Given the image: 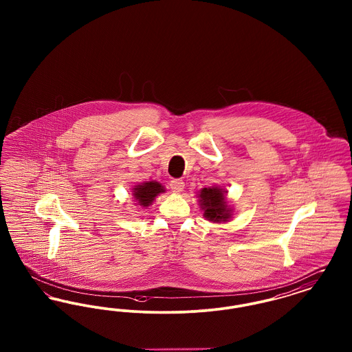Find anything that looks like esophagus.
Segmentation results:
<instances>
[{
	"label": "esophagus",
	"mask_w": 352,
	"mask_h": 352,
	"mask_svg": "<svg viewBox=\"0 0 352 352\" xmlns=\"http://www.w3.org/2000/svg\"><path fill=\"white\" fill-rule=\"evenodd\" d=\"M170 187H171V190L174 191V192H181L182 190L184 188V182L182 179H173V181H170Z\"/></svg>",
	"instance_id": "esophagus-1"
}]
</instances>
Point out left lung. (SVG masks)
I'll list each match as a JSON object with an SVG mask.
<instances>
[{
    "label": "left lung",
    "instance_id": "1",
    "mask_svg": "<svg viewBox=\"0 0 352 352\" xmlns=\"http://www.w3.org/2000/svg\"><path fill=\"white\" fill-rule=\"evenodd\" d=\"M201 208L204 210V217L211 221H227L231 217V210L227 208L224 199V192L219 187H206L199 194Z\"/></svg>",
    "mask_w": 352,
    "mask_h": 352
}]
</instances>
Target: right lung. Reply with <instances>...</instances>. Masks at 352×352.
Returning <instances> with one entry per match:
<instances>
[{"instance_id":"obj_1","label":"right lung","mask_w":352,"mask_h":352,"mask_svg":"<svg viewBox=\"0 0 352 352\" xmlns=\"http://www.w3.org/2000/svg\"><path fill=\"white\" fill-rule=\"evenodd\" d=\"M164 187L158 182H146V184H138L134 188L133 195L135 201H138L140 206L148 207L151 204V201H154V198L164 192Z\"/></svg>"}]
</instances>
